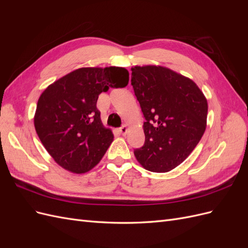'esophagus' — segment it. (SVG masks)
I'll return each instance as SVG.
<instances>
[{
    "label": "esophagus",
    "instance_id": "esophagus-1",
    "mask_svg": "<svg viewBox=\"0 0 248 248\" xmlns=\"http://www.w3.org/2000/svg\"><path fill=\"white\" fill-rule=\"evenodd\" d=\"M127 130H128V127H127V125H123L122 127H120V128H119V131L121 132L122 134H126Z\"/></svg>",
    "mask_w": 248,
    "mask_h": 248
}]
</instances>
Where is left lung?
I'll return each instance as SVG.
<instances>
[{"instance_id":"obj_1","label":"left lung","mask_w":248,"mask_h":248,"mask_svg":"<svg viewBox=\"0 0 248 248\" xmlns=\"http://www.w3.org/2000/svg\"><path fill=\"white\" fill-rule=\"evenodd\" d=\"M131 85L146 122L145 144L134 150L140 166L167 172L197 147L207 126L208 102L196 82L163 66L131 68Z\"/></svg>"}]
</instances>
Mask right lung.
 <instances>
[{
    "label": "right lung",
    "mask_w": 248,
    "mask_h": 248,
    "mask_svg": "<svg viewBox=\"0 0 248 248\" xmlns=\"http://www.w3.org/2000/svg\"><path fill=\"white\" fill-rule=\"evenodd\" d=\"M128 81L129 72L123 67H82L44 90L37 102L34 125L60 167L84 174L99 163L114 134L101 122L97 99L109 87L124 88Z\"/></svg>",
    "instance_id": "add662e5"
}]
</instances>
